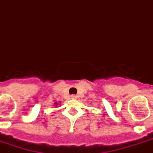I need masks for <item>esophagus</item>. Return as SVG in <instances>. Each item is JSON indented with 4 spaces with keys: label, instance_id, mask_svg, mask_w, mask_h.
I'll return each mask as SVG.
<instances>
[{
    "label": "esophagus",
    "instance_id": "34e87169",
    "mask_svg": "<svg viewBox=\"0 0 153 153\" xmlns=\"http://www.w3.org/2000/svg\"><path fill=\"white\" fill-rule=\"evenodd\" d=\"M71 98H73V99H75V98H76V96H75V95H71Z\"/></svg>",
    "mask_w": 153,
    "mask_h": 153
}]
</instances>
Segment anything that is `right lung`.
I'll list each match as a JSON object with an SVG mask.
<instances>
[{
	"label": "right lung",
	"instance_id": "1",
	"mask_svg": "<svg viewBox=\"0 0 153 153\" xmlns=\"http://www.w3.org/2000/svg\"><path fill=\"white\" fill-rule=\"evenodd\" d=\"M55 104H56H56H57V103H56H56H55Z\"/></svg>",
	"mask_w": 153,
	"mask_h": 153
}]
</instances>
